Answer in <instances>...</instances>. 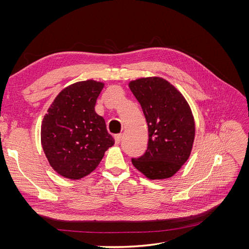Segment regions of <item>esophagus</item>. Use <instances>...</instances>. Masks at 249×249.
<instances>
[{
	"mask_svg": "<svg viewBox=\"0 0 249 249\" xmlns=\"http://www.w3.org/2000/svg\"><path fill=\"white\" fill-rule=\"evenodd\" d=\"M115 142L117 143V144H119L120 143V141H122V139H123V135L122 134H117V135H115Z\"/></svg>",
	"mask_w": 249,
	"mask_h": 249,
	"instance_id": "1",
	"label": "esophagus"
}]
</instances>
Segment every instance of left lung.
<instances>
[{"label": "left lung", "mask_w": 249, "mask_h": 249, "mask_svg": "<svg viewBox=\"0 0 249 249\" xmlns=\"http://www.w3.org/2000/svg\"><path fill=\"white\" fill-rule=\"evenodd\" d=\"M139 102L148 127L144 155L132 159L135 168L149 179L171 178L189 159L195 123L189 104L178 90L160 77L129 83Z\"/></svg>", "instance_id": "left-lung-1"}]
</instances>
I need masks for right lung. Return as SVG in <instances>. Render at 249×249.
I'll use <instances>...</instances> for the list:
<instances>
[{
  "label": "right lung",
  "mask_w": 249,
  "mask_h": 249,
  "mask_svg": "<svg viewBox=\"0 0 249 249\" xmlns=\"http://www.w3.org/2000/svg\"><path fill=\"white\" fill-rule=\"evenodd\" d=\"M104 83H73L56 96L41 124V145L57 173L80 179L92 172L114 144L105 119L94 110Z\"/></svg>",
  "instance_id": "right-lung-1"
}]
</instances>
